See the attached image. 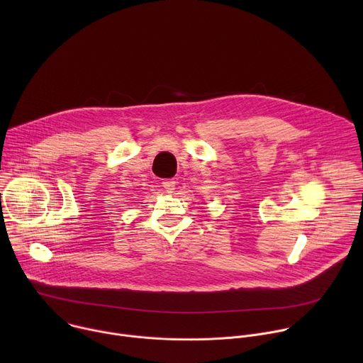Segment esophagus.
I'll use <instances>...</instances> for the list:
<instances>
[{
	"mask_svg": "<svg viewBox=\"0 0 363 363\" xmlns=\"http://www.w3.org/2000/svg\"><path fill=\"white\" fill-rule=\"evenodd\" d=\"M175 179H165L164 182H162V186L165 188V191L167 192H174V189H175Z\"/></svg>",
	"mask_w": 363,
	"mask_h": 363,
	"instance_id": "obj_1",
	"label": "esophagus"
}]
</instances>
